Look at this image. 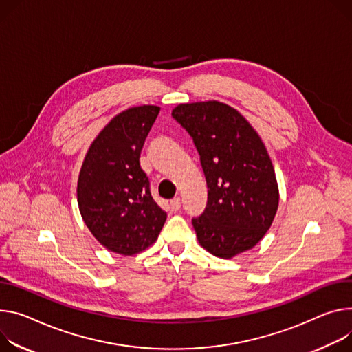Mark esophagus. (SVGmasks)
I'll list each match as a JSON object with an SVG mask.
<instances>
[{"instance_id":"obj_1","label":"esophagus","mask_w":352,"mask_h":352,"mask_svg":"<svg viewBox=\"0 0 352 352\" xmlns=\"http://www.w3.org/2000/svg\"><path fill=\"white\" fill-rule=\"evenodd\" d=\"M170 205H171V209H173L174 212H178V210L181 209V199H179V198H174V199L170 202Z\"/></svg>"}]
</instances>
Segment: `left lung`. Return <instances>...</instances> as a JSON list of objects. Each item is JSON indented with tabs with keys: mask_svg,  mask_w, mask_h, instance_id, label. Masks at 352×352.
Here are the masks:
<instances>
[{
	"mask_svg": "<svg viewBox=\"0 0 352 352\" xmlns=\"http://www.w3.org/2000/svg\"><path fill=\"white\" fill-rule=\"evenodd\" d=\"M173 118L192 138L208 184V205L192 219L199 244L219 258H233L271 228L279 189L268 151L234 108L205 101L179 104Z\"/></svg>",
	"mask_w": 352,
	"mask_h": 352,
	"instance_id": "obj_1",
	"label": "left lung"
}]
</instances>
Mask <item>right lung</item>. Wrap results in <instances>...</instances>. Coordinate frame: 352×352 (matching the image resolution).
Instances as JSON below:
<instances>
[{
	"label": "right lung",
	"mask_w": 352,
	"mask_h": 352,
	"mask_svg": "<svg viewBox=\"0 0 352 352\" xmlns=\"http://www.w3.org/2000/svg\"><path fill=\"white\" fill-rule=\"evenodd\" d=\"M158 112L142 105L113 116L91 143L78 175L77 202L88 230L126 257L150 247L167 219L139 162Z\"/></svg>",
	"instance_id": "add662e5"
}]
</instances>
